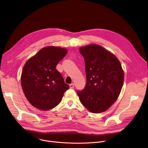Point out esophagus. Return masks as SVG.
<instances>
[{
	"instance_id": "1",
	"label": "esophagus",
	"mask_w": 148,
	"mask_h": 148,
	"mask_svg": "<svg viewBox=\"0 0 148 148\" xmlns=\"http://www.w3.org/2000/svg\"><path fill=\"white\" fill-rule=\"evenodd\" d=\"M69 87H70V88L73 89V88H74V83H71V84H69Z\"/></svg>"
}]
</instances>
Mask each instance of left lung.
<instances>
[{"instance_id":"8db88e82","label":"left lung","mask_w":148,"mask_h":148,"mask_svg":"<svg viewBox=\"0 0 148 148\" xmlns=\"http://www.w3.org/2000/svg\"><path fill=\"white\" fill-rule=\"evenodd\" d=\"M80 52L85 62L86 84L77 90L81 103L94 113L107 110L117 100L124 80L119 60L101 46L90 44Z\"/></svg>"}]
</instances>
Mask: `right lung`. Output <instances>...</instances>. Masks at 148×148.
Segmentation results:
<instances>
[{
  "mask_svg": "<svg viewBox=\"0 0 148 148\" xmlns=\"http://www.w3.org/2000/svg\"><path fill=\"white\" fill-rule=\"evenodd\" d=\"M65 49L46 47L29 59L23 69L22 89L29 103L42 110H49L61 101L69 86L56 65L67 53Z\"/></svg>",
  "mask_w": 148,
  "mask_h": 148,
  "instance_id": "obj_1",
  "label": "right lung"
}]
</instances>
